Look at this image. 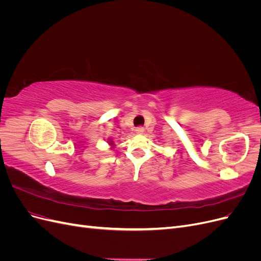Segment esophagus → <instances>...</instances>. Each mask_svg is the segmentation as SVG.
Returning a JSON list of instances; mask_svg holds the SVG:
<instances>
[{"label":"esophagus","instance_id":"esophagus-1","mask_svg":"<svg viewBox=\"0 0 261 261\" xmlns=\"http://www.w3.org/2000/svg\"><path fill=\"white\" fill-rule=\"evenodd\" d=\"M136 133L137 134H143L145 132V128L143 127V126H138V127H136Z\"/></svg>","mask_w":261,"mask_h":261}]
</instances>
